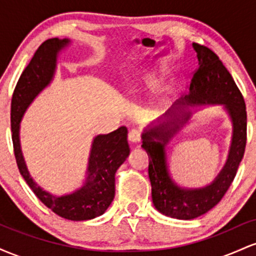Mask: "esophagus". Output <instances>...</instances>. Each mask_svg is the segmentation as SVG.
<instances>
[{
    "label": "esophagus",
    "mask_w": 256,
    "mask_h": 256,
    "mask_svg": "<svg viewBox=\"0 0 256 256\" xmlns=\"http://www.w3.org/2000/svg\"><path fill=\"white\" fill-rule=\"evenodd\" d=\"M128 140H130L131 143H134V144L140 143V132H138L137 130H131L130 132H128Z\"/></svg>",
    "instance_id": "34e87169"
}]
</instances>
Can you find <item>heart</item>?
<instances>
[{
    "mask_svg": "<svg viewBox=\"0 0 256 256\" xmlns=\"http://www.w3.org/2000/svg\"><path fill=\"white\" fill-rule=\"evenodd\" d=\"M165 77H166V72L162 71V70L149 73V74H146L144 77L146 86L148 88V89H156V88L160 86V85L162 84V82L165 80ZM158 104L165 106L166 101L165 100H162Z\"/></svg>",
    "mask_w": 256,
    "mask_h": 256,
    "instance_id": "b5f03b06",
    "label": "heart"
}]
</instances>
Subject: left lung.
Masks as SVG:
<instances>
[{"instance_id":"left-lung-1","label":"left lung","mask_w":256,"mask_h":256,"mask_svg":"<svg viewBox=\"0 0 256 256\" xmlns=\"http://www.w3.org/2000/svg\"><path fill=\"white\" fill-rule=\"evenodd\" d=\"M192 46L200 67L192 79L189 95L176 102L164 118L149 125L142 134V148L149 156L152 204L164 216L180 220L198 218L219 204L236 177L246 142V104L234 78L210 49L198 43H192ZM214 104L223 106L232 124V146L226 165L206 187H180L169 173L166 146L188 122L192 106Z\"/></svg>"}]
</instances>
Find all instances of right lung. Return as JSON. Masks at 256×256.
I'll return each instance as SVG.
<instances>
[{"label":"right lung","mask_w":256,"mask_h":256,"mask_svg":"<svg viewBox=\"0 0 256 256\" xmlns=\"http://www.w3.org/2000/svg\"><path fill=\"white\" fill-rule=\"evenodd\" d=\"M71 44L68 38H50L40 46L30 64L20 76L10 106V126L14 155L20 174L32 192L58 216L73 222L102 216L116 195V172L130 154L128 128L122 126L92 140L86 177L83 185L66 195H54L40 188L31 177L20 144V122L34 100L52 83L56 71L58 52Z\"/></svg>","instance_id":"obj_1"}]
</instances>
